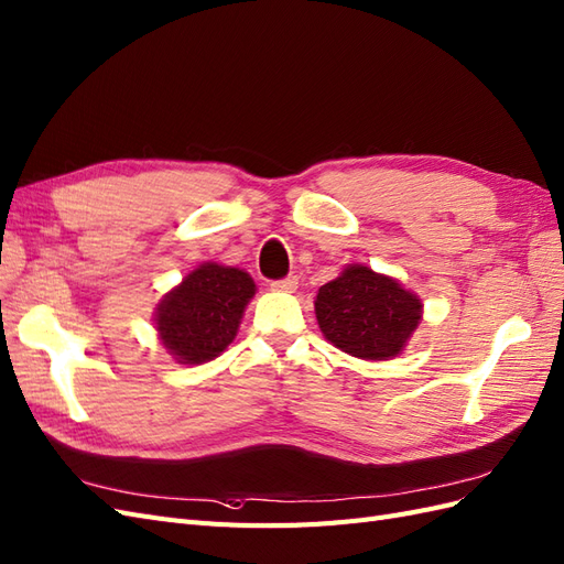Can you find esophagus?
Returning a JSON list of instances; mask_svg holds the SVG:
<instances>
[{
    "mask_svg": "<svg viewBox=\"0 0 564 564\" xmlns=\"http://www.w3.org/2000/svg\"><path fill=\"white\" fill-rule=\"evenodd\" d=\"M271 291L276 293H295L297 291V276H288L281 281H273L271 283Z\"/></svg>",
    "mask_w": 564,
    "mask_h": 564,
    "instance_id": "obj_1",
    "label": "esophagus"
}]
</instances>
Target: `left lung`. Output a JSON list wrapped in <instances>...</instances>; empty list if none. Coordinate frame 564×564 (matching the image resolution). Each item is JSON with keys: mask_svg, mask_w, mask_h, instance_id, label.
Listing matches in <instances>:
<instances>
[{"mask_svg": "<svg viewBox=\"0 0 564 564\" xmlns=\"http://www.w3.org/2000/svg\"><path fill=\"white\" fill-rule=\"evenodd\" d=\"M314 314L326 340L364 361H390L423 321V300L366 264H347L318 288Z\"/></svg>", "mask_w": 564, "mask_h": 564, "instance_id": "1", "label": "left lung"}]
</instances>
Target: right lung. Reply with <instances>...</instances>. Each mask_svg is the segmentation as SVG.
<instances>
[{"instance_id":"right-lung-1","label":"right lung","mask_w":564,"mask_h":564,"mask_svg":"<svg viewBox=\"0 0 564 564\" xmlns=\"http://www.w3.org/2000/svg\"><path fill=\"white\" fill-rule=\"evenodd\" d=\"M257 285L248 271L203 262L158 302V340L176 364L198 366L217 359L238 333Z\"/></svg>"}]
</instances>
